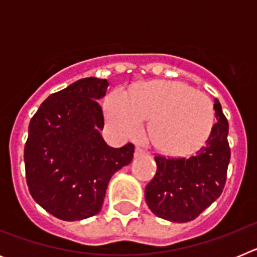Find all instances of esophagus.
I'll list each match as a JSON object with an SVG mask.
<instances>
[{
    "instance_id": "34e87169",
    "label": "esophagus",
    "mask_w": 257,
    "mask_h": 257,
    "mask_svg": "<svg viewBox=\"0 0 257 257\" xmlns=\"http://www.w3.org/2000/svg\"><path fill=\"white\" fill-rule=\"evenodd\" d=\"M144 154H147V152H145L144 149L139 148V147L135 149V157H142V156H144Z\"/></svg>"
}]
</instances>
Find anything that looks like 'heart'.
I'll return each instance as SVG.
<instances>
[{
    "instance_id": "obj_1",
    "label": "heart",
    "mask_w": 257,
    "mask_h": 257,
    "mask_svg": "<svg viewBox=\"0 0 257 257\" xmlns=\"http://www.w3.org/2000/svg\"><path fill=\"white\" fill-rule=\"evenodd\" d=\"M109 127L135 139L149 122V138L160 151L181 156L197 151L212 131L215 108L208 95L180 81H151L127 95L117 88L105 104Z\"/></svg>"
}]
</instances>
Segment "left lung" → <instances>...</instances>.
Instances as JSON below:
<instances>
[{
	"label": "left lung",
	"mask_w": 257,
	"mask_h": 257,
	"mask_svg": "<svg viewBox=\"0 0 257 257\" xmlns=\"http://www.w3.org/2000/svg\"><path fill=\"white\" fill-rule=\"evenodd\" d=\"M216 123L206 144L192 157L166 158L156 156L157 172L145 187L149 210L172 222L194 220L222 193L230 161L228 119L215 99Z\"/></svg>",
	"instance_id": "left-lung-1"
}]
</instances>
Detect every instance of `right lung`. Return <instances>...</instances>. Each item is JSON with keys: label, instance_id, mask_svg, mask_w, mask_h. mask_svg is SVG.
<instances>
[{"label": "right lung", "instance_id": "1", "mask_svg": "<svg viewBox=\"0 0 257 257\" xmlns=\"http://www.w3.org/2000/svg\"><path fill=\"white\" fill-rule=\"evenodd\" d=\"M108 79L87 77L50 95L32 117L24 148L29 193L65 221L100 212L113 175L133 161L131 143L112 148L100 131Z\"/></svg>", "mask_w": 257, "mask_h": 257}]
</instances>
